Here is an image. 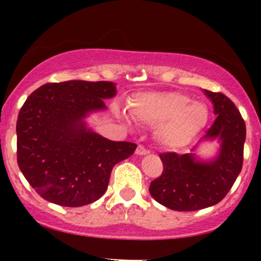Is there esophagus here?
I'll return each mask as SVG.
<instances>
[{
	"label": "esophagus",
	"instance_id": "esophagus-1",
	"mask_svg": "<svg viewBox=\"0 0 261 261\" xmlns=\"http://www.w3.org/2000/svg\"><path fill=\"white\" fill-rule=\"evenodd\" d=\"M148 149L145 147V146L143 145H139L137 146V148H136V154H140V155H145V154H147L148 153Z\"/></svg>",
	"mask_w": 261,
	"mask_h": 261
}]
</instances>
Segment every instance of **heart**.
<instances>
[{"mask_svg":"<svg viewBox=\"0 0 261 261\" xmlns=\"http://www.w3.org/2000/svg\"><path fill=\"white\" fill-rule=\"evenodd\" d=\"M135 120L155 126L162 145L179 148L188 145L205 128L208 109L180 92H148L136 95L130 104Z\"/></svg>","mask_w":261,"mask_h":261,"instance_id":"1","label":"heart"}]
</instances>
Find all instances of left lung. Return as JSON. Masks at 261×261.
Listing matches in <instances>:
<instances>
[{"instance_id": "obj_1", "label": "left lung", "mask_w": 261, "mask_h": 261, "mask_svg": "<svg viewBox=\"0 0 261 261\" xmlns=\"http://www.w3.org/2000/svg\"><path fill=\"white\" fill-rule=\"evenodd\" d=\"M205 94L217 118L201 141H221L215 160L202 162L194 153H161L162 175L149 185L157 202L174 211H196L216 205L227 195L243 166L245 122L232 100L220 92Z\"/></svg>"}]
</instances>
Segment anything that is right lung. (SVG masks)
<instances>
[{
    "label": "right lung",
    "mask_w": 261,
    "mask_h": 261,
    "mask_svg": "<svg viewBox=\"0 0 261 261\" xmlns=\"http://www.w3.org/2000/svg\"><path fill=\"white\" fill-rule=\"evenodd\" d=\"M115 83H46L27 98L17 120V162L31 187L47 201L80 207L107 191L112 169L134 154L136 143L110 141L86 126L106 110Z\"/></svg>",
    "instance_id": "1"
}]
</instances>
